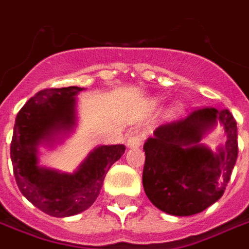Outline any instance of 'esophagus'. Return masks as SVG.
<instances>
[{
    "label": "esophagus",
    "instance_id": "1",
    "mask_svg": "<svg viewBox=\"0 0 249 249\" xmlns=\"http://www.w3.org/2000/svg\"><path fill=\"white\" fill-rule=\"evenodd\" d=\"M142 140H143V136L141 133H136V134H132L129 137L126 144H128L129 148H137L142 144Z\"/></svg>",
    "mask_w": 249,
    "mask_h": 249
}]
</instances>
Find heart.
Here are the masks:
<instances>
[{
  "mask_svg": "<svg viewBox=\"0 0 249 249\" xmlns=\"http://www.w3.org/2000/svg\"><path fill=\"white\" fill-rule=\"evenodd\" d=\"M182 111V106L181 105H174L173 107H172V109H170V112L172 113H178V112H181Z\"/></svg>",
  "mask_w": 249,
  "mask_h": 249,
  "instance_id": "b5f03b06",
  "label": "heart"
}]
</instances>
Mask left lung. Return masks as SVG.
I'll return each instance as SVG.
<instances>
[{
	"label": "left lung",
	"mask_w": 249,
	"mask_h": 249,
	"mask_svg": "<svg viewBox=\"0 0 249 249\" xmlns=\"http://www.w3.org/2000/svg\"><path fill=\"white\" fill-rule=\"evenodd\" d=\"M221 124L227 142L212 152L200 141ZM238 128L229 109H195L185 119L160 125L144 142V193L172 216H193L216 203L238 158Z\"/></svg>",
	"instance_id": "8db88e82"
}]
</instances>
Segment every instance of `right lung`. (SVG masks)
I'll list each match as a JSON object with an SVG mask.
<instances>
[{"label":"right lung","mask_w":249,"mask_h":249,"mask_svg":"<svg viewBox=\"0 0 249 249\" xmlns=\"http://www.w3.org/2000/svg\"><path fill=\"white\" fill-rule=\"evenodd\" d=\"M83 88L45 89L18 112L10 146L14 176L20 193L35 207L53 217L84 212L101 193L103 179L124 154V144H103L90 152L73 173L38 165L37 147L53 146L59 134L76 126V94Z\"/></svg>","instance_id":"right-lung-1"}]
</instances>
